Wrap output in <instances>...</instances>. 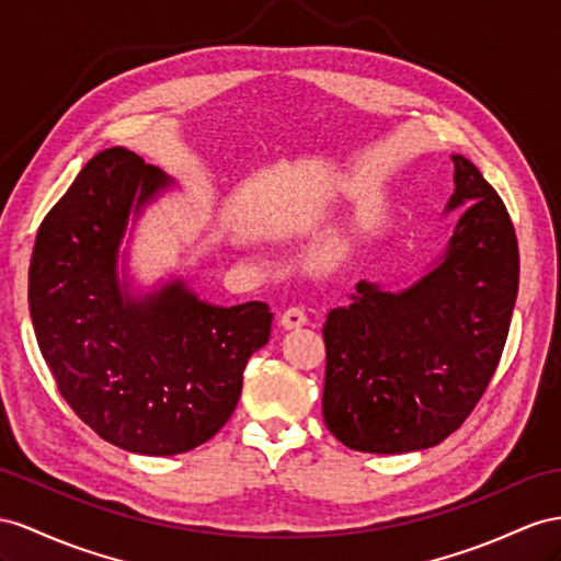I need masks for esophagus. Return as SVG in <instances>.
<instances>
[{
    "instance_id": "esophagus-1",
    "label": "esophagus",
    "mask_w": 561,
    "mask_h": 561,
    "mask_svg": "<svg viewBox=\"0 0 561 561\" xmlns=\"http://www.w3.org/2000/svg\"><path fill=\"white\" fill-rule=\"evenodd\" d=\"M308 322V314L304 308H289L282 314V327L284 329H298Z\"/></svg>"
}]
</instances>
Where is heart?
<instances>
[{
    "label": "heart",
    "mask_w": 561,
    "mask_h": 561,
    "mask_svg": "<svg viewBox=\"0 0 561 561\" xmlns=\"http://www.w3.org/2000/svg\"><path fill=\"white\" fill-rule=\"evenodd\" d=\"M351 253L353 247L346 237H327L320 243H314L310 249L308 257H306V265L312 272H320V275H327V272H336L343 265L351 261Z\"/></svg>",
    "instance_id": "heart-1"
}]
</instances>
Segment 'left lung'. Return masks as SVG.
<instances>
[{
  "label": "left lung",
  "mask_w": 561,
  "mask_h": 561,
  "mask_svg": "<svg viewBox=\"0 0 561 561\" xmlns=\"http://www.w3.org/2000/svg\"><path fill=\"white\" fill-rule=\"evenodd\" d=\"M448 247L414 277L357 282L322 327V414L351 450L414 453L462 424L491 381L519 289L510 215L479 168L453 153Z\"/></svg>",
  "instance_id": "1"
}]
</instances>
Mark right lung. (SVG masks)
Listing matches in <instances>:
<instances>
[{
  "label": "right lung",
  "mask_w": 561,
  "mask_h": 561,
  "mask_svg": "<svg viewBox=\"0 0 561 561\" xmlns=\"http://www.w3.org/2000/svg\"><path fill=\"white\" fill-rule=\"evenodd\" d=\"M175 186L123 147L94 156L42 222L27 272L59 393L104 440L137 455H180L218 434L272 327L261 300L225 308L180 275L135 277L141 215Z\"/></svg>",
  "instance_id": "add662e5"
}]
</instances>
